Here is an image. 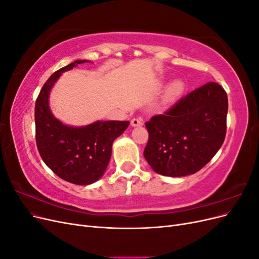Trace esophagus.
Masks as SVG:
<instances>
[{
	"label": "esophagus",
	"instance_id": "esophagus-1",
	"mask_svg": "<svg viewBox=\"0 0 259 259\" xmlns=\"http://www.w3.org/2000/svg\"><path fill=\"white\" fill-rule=\"evenodd\" d=\"M131 125L132 126H142L143 125V122H142V120H139V119H132V121H131Z\"/></svg>",
	"mask_w": 259,
	"mask_h": 259
}]
</instances>
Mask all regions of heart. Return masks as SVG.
<instances>
[{
  "instance_id": "1",
  "label": "heart",
  "mask_w": 259,
  "mask_h": 259,
  "mask_svg": "<svg viewBox=\"0 0 259 259\" xmlns=\"http://www.w3.org/2000/svg\"><path fill=\"white\" fill-rule=\"evenodd\" d=\"M185 90V85L182 81H174L171 82L164 93V103L171 104L176 101L180 95H182Z\"/></svg>"
}]
</instances>
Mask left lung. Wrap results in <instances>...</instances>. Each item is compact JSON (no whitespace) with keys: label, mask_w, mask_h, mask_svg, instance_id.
I'll return each instance as SVG.
<instances>
[{"label":"left lung","mask_w":259,"mask_h":259,"mask_svg":"<svg viewBox=\"0 0 259 259\" xmlns=\"http://www.w3.org/2000/svg\"><path fill=\"white\" fill-rule=\"evenodd\" d=\"M228 97L208 82L187 94L163 114L146 122L149 139L144 156L160 175L197 173L211 160L226 136Z\"/></svg>","instance_id":"8db88e82"}]
</instances>
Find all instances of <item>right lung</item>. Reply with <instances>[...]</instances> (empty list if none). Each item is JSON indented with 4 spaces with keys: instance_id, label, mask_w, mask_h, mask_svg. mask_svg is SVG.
I'll return each mask as SVG.
<instances>
[{
    "instance_id": "add662e5",
    "label": "right lung",
    "mask_w": 259,
    "mask_h": 259,
    "mask_svg": "<svg viewBox=\"0 0 259 259\" xmlns=\"http://www.w3.org/2000/svg\"><path fill=\"white\" fill-rule=\"evenodd\" d=\"M86 61L75 60L53 73L38 94L34 110L38 153L55 174L74 185H91L104 175L114 139L130 125L128 121H97L73 127L53 115L49 105L53 85L61 73Z\"/></svg>"
}]
</instances>
